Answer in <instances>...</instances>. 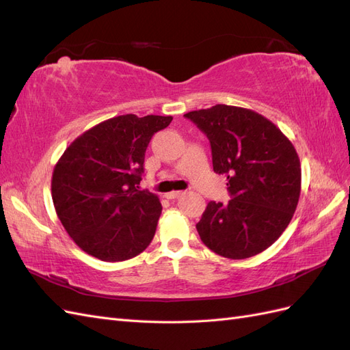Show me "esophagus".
I'll list each match as a JSON object with an SVG mask.
<instances>
[{
    "label": "esophagus",
    "mask_w": 350,
    "mask_h": 350,
    "mask_svg": "<svg viewBox=\"0 0 350 350\" xmlns=\"http://www.w3.org/2000/svg\"><path fill=\"white\" fill-rule=\"evenodd\" d=\"M181 196H183V191H172V193H167L166 194V197L171 198V200L172 198H178V197H181Z\"/></svg>",
    "instance_id": "34e87169"
}]
</instances>
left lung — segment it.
I'll list each match as a JSON object with an SVG mask.
<instances>
[{"instance_id": "obj_1", "label": "left lung", "mask_w": 350, "mask_h": 350, "mask_svg": "<svg viewBox=\"0 0 350 350\" xmlns=\"http://www.w3.org/2000/svg\"><path fill=\"white\" fill-rule=\"evenodd\" d=\"M210 140L213 171L226 175L228 204L210 201L196 225L204 245L221 257L250 258L288 228L301 194L293 144L266 116L215 105L185 113Z\"/></svg>"}]
</instances>
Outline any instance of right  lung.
<instances>
[{"mask_svg":"<svg viewBox=\"0 0 350 350\" xmlns=\"http://www.w3.org/2000/svg\"><path fill=\"white\" fill-rule=\"evenodd\" d=\"M172 116H115L84 131L54 167L51 194L71 239L102 261H124L152 242L162 204L140 191L144 153Z\"/></svg>","mask_w":350,"mask_h":350,"instance_id":"obj_1","label":"right lung"}]
</instances>
